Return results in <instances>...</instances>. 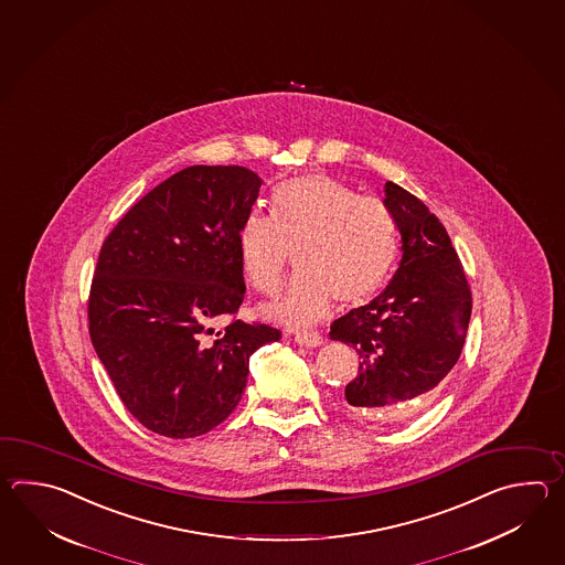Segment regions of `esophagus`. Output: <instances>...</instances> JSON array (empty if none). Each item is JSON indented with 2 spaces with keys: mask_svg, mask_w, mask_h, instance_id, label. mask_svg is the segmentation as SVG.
Instances as JSON below:
<instances>
[{
  "mask_svg": "<svg viewBox=\"0 0 565 565\" xmlns=\"http://www.w3.org/2000/svg\"><path fill=\"white\" fill-rule=\"evenodd\" d=\"M295 341L305 348H319L323 343V335L319 331H297Z\"/></svg>",
  "mask_w": 565,
  "mask_h": 565,
  "instance_id": "34e87169",
  "label": "esophagus"
}]
</instances>
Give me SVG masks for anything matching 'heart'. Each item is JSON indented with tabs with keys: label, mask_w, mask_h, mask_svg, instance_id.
<instances>
[{
	"label": "heart",
	"mask_w": 565,
	"mask_h": 565,
	"mask_svg": "<svg viewBox=\"0 0 565 565\" xmlns=\"http://www.w3.org/2000/svg\"><path fill=\"white\" fill-rule=\"evenodd\" d=\"M244 275L260 295L275 297L290 254L299 275L270 315L288 324L324 317L337 300L370 299L397 254L396 220L384 204L360 198L329 175L282 181L270 195V216L250 214L238 234Z\"/></svg>",
	"instance_id": "b5f03b06"
}]
</instances>
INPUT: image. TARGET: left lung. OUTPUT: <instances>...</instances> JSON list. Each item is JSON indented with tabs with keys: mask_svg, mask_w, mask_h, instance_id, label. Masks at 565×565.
Segmentation results:
<instances>
[{
	"mask_svg": "<svg viewBox=\"0 0 565 565\" xmlns=\"http://www.w3.org/2000/svg\"><path fill=\"white\" fill-rule=\"evenodd\" d=\"M384 204L402 236L399 268L380 297L335 319L329 337L360 355V372L345 387L349 406L370 420L399 422L428 406L455 367L472 295L445 226L426 204L392 181Z\"/></svg>",
	"mask_w": 565,
	"mask_h": 565,
	"instance_id": "8db88e82",
	"label": "left lung"
}]
</instances>
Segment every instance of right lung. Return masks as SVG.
Masks as SVG:
<instances>
[{"instance_id":"add662e5","label":"right lung","mask_w":565,"mask_h":565,"mask_svg":"<svg viewBox=\"0 0 565 565\" xmlns=\"http://www.w3.org/2000/svg\"><path fill=\"white\" fill-rule=\"evenodd\" d=\"M263 180L238 166L181 169L110 230L88 295V333L120 402L168 438L210 433L238 406L248 361L280 339L234 315L242 222ZM222 318L230 323L213 333Z\"/></svg>"}]
</instances>
